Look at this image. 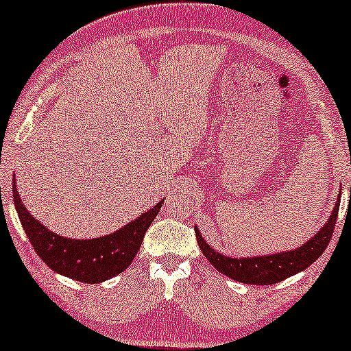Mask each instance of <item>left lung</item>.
<instances>
[{"label":"left lung","instance_id":"8db88e82","mask_svg":"<svg viewBox=\"0 0 351 351\" xmlns=\"http://www.w3.org/2000/svg\"><path fill=\"white\" fill-rule=\"evenodd\" d=\"M339 206L340 193L337 203L334 206V210L330 213V217L324 223V227L315 237H311L308 241L302 244L300 247L292 249V251L268 254V256L258 257H227L215 251L214 247H210L204 241L198 227H195L196 241H198V246L203 251L204 257L213 263L215 270L223 273L225 276L232 278V280L238 282H246V285H275V282L286 280V278L295 275V273L304 271L305 268H308L324 252L330 238H332L335 220H337L339 214Z\"/></svg>","mask_w":351,"mask_h":351}]
</instances>
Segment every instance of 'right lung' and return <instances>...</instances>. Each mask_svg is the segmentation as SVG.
<instances>
[{
  "mask_svg": "<svg viewBox=\"0 0 351 351\" xmlns=\"http://www.w3.org/2000/svg\"><path fill=\"white\" fill-rule=\"evenodd\" d=\"M12 177L14 206H16L19 219H21L22 227L35 252L51 270L71 278V280L89 282V285L107 281L131 265L141 249L145 232L165 203V199H161L155 208L147 210L141 217L134 219L132 222L107 237L71 239L47 230L40 220H36L28 213L19 196L16 172Z\"/></svg>",
  "mask_w": 351,
  "mask_h": 351,
  "instance_id": "add662e5",
  "label": "right lung"
}]
</instances>
